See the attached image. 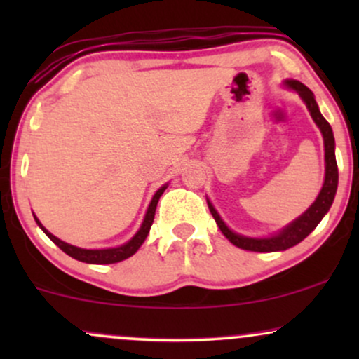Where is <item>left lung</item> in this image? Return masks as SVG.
<instances>
[{"instance_id": "obj_1", "label": "left lung", "mask_w": 359, "mask_h": 359, "mask_svg": "<svg viewBox=\"0 0 359 359\" xmlns=\"http://www.w3.org/2000/svg\"><path fill=\"white\" fill-rule=\"evenodd\" d=\"M285 86L288 89H294L295 93H299V96L302 97V101L306 102L309 113H311L312 119L317 126H319L320 133H323L324 138V158H325V177L323 189H320L319 196L314 201V204L307 209L302 216H299L297 219L292 221L290 224L285 226L282 231L273 234L270 238H248L243 236V234H238L231 231L228 226L224 224V221L221 219V216L217 214L214 205L208 201L209 211H211L214 221L219 226L221 233L228 238L229 241L233 243L234 246L241 250L248 251H259V253H266V251H283L287 248H292V246L299 245L304 238H307L309 234L316 229V226L319 224L320 219L327 214L329 209H331L332 201H334L336 191H337V163H336V155H334V135H332V128L325 121L323 114H320L319 106L314 100V94L312 90L304 86L302 82L299 81H285Z\"/></svg>"}]
</instances>
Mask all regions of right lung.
Masks as SVG:
<instances>
[{"label":"right lung","mask_w":359,"mask_h":359,"mask_svg":"<svg viewBox=\"0 0 359 359\" xmlns=\"http://www.w3.org/2000/svg\"><path fill=\"white\" fill-rule=\"evenodd\" d=\"M167 189V184L162 185V187L158 189V191L155 192L154 199H151L150 205H148L147 209V214H145V219H143L142 226H140V229L135 234L133 238H131L130 241L125 243V245L121 246H116V248H102V250H86V248H77V246H72L69 245V243L59 240L57 236H53L52 233H48L47 229L43 228L42 222L35 217L36 224L42 228V231L47 234L50 240L55 243L59 248L64 251V253H67L69 257L79 259V262H84V263H96V265H108V263H118V262H123V259L130 258L131 255H135L138 251L140 246L143 245V241H145V238L148 236V233H150V228L151 224H154V217H155V209H156V204H158V199L160 196H162L163 191Z\"/></svg>","instance_id":"add662e5"}]
</instances>
